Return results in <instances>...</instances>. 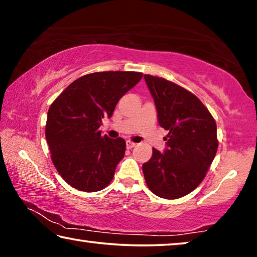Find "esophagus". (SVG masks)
Here are the masks:
<instances>
[{
	"mask_svg": "<svg viewBox=\"0 0 257 257\" xmlns=\"http://www.w3.org/2000/svg\"><path fill=\"white\" fill-rule=\"evenodd\" d=\"M125 145H127V149H133V147L136 146V143H134L132 141H127V143H125Z\"/></svg>",
	"mask_w": 257,
	"mask_h": 257,
	"instance_id": "34e87169",
	"label": "esophagus"
}]
</instances>
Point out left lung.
Segmentation results:
<instances>
[{
	"mask_svg": "<svg viewBox=\"0 0 257 257\" xmlns=\"http://www.w3.org/2000/svg\"><path fill=\"white\" fill-rule=\"evenodd\" d=\"M158 120L168 130L164 153L153 149L143 172L156 196L176 199L201 184L217 151L216 123L210 111L189 90L164 78L144 75Z\"/></svg>",
	"mask_w": 257,
	"mask_h": 257,
	"instance_id": "1",
	"label": "left lung"
}]
</instances>
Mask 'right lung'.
I'll list each match as a JSON object with an SVG mask.
<instances>
[{
  "label": "right lung",
  "instance_id": "obj_1",
  "mask_svg": "<svg viewBox=\"0 0 257 257\" xmlns=\"http://www.w3.org/2000/svg\"><path fill=\"white\" fill-rule=\"evenodd\" d=\"M142 77L135 71L88 73L71 82L51 104L45 127L51 159L73 188L93 193L112 181L124 156L125 142L102 136L99 127Z\"/></svg>",
  "mask_w": 257,
  "mask_h": 257
}]
</instances>
